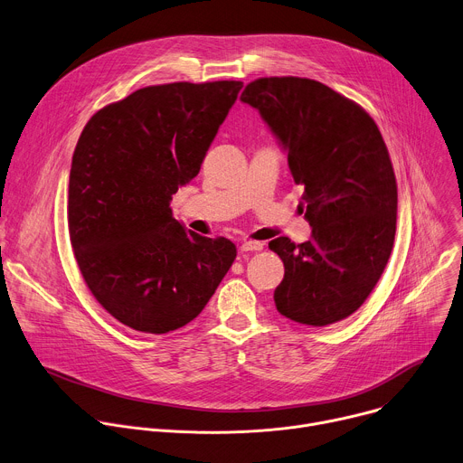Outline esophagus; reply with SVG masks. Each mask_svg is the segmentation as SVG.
Returning <instances> with one entry per match:
<instances>
[{"instance_id": "obj_1", "label": "esophagus", "mask_w": 463, "mask_h": 463, "mask_svg": "<svg viewBox=\"0 0 463 463\" xmlns=\"http://www.w3.org/2000/svg\"><path fill=\"white\" fill-rule=\"evenodd\" d=\"M262 248H264V242H259V241H244L241 244L242 251H260Z\"/></svg>"}]
</instances>
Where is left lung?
<instances>
[{"mask_svg":"<svg viewBox=\"0 0 463 463\" xmlns=\"http://www.w3.org/2000/svg\"><path fill=\"white\" fill-rule=\"evenodd\" d=\"M241 100L259 109L288 151L305 194L299 210L312 239L269 241L285 277L273 292L285 317L326 326L354 314L389 262L398 184L385 140L359 104L328 85L299 76L250 81Z\"/></svg>","mask_w":463,"mask_h":463,"instance_id":"8db88e82","label":"left lung"}]
</instances>
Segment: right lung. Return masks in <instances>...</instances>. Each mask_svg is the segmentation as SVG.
Masks as SVG:
<instances>
[{"instance_id": "obj_1", "label": "right lung", "mask_w": 463, "mask_h": 463, "mask_svg": "<svg viewBox=\"0 0 463 463\" xmlns=\"http://www.w3.org/2000/svg\"><path fill=\"white\" fill-rule=\"evenodd\" d=\"M242 81L142 87L85 124L69 175L72 251L90 294L122 325L165 334L194 321L237 257L186 232L171 195L201 171Z\"/></svg>"}]
</instances>
